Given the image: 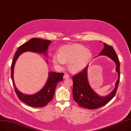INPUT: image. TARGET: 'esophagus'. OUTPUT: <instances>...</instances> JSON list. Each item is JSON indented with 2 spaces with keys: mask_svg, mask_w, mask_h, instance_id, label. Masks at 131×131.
Here are the masks:
<instances>
[{
  "mask_svg": "<svg viewBox=\"0 0 131 131\" xmlns=\"http://www.w3.org/2000/svg\"><path fill=\"white\" fill-rule=\"evenodd\" d=\"M69 75L68 74H67V73H66V74H64V75H63V78L64 79H65V78H69Z\"/></svg>",
  "mask_w": 131,
  "mask_h": 131,
  "instance_id": "esophagus-1",
  "label": "esophagus"
}]
</instances>
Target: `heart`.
I'll list each match as a JSON object with an SVG mask.
<instances>
[{"mask_svg": "<svg viewBox=\"0 0 131 131\" xmlns=\"http://www.w3.org/2000/svg\"><path fill=\"white\" fill-rule=\"evenodd\" d=\"M59 54H54L52 62L56 67L62 68L69 62L68 67L72 72L83 70L90 62L92 53L85 47L74 44L65 45L59 50Z\"/></svg>", "mask_w": 131, "mask_h": 131, "instance_id": "1", "label": "heart"}]
</instances>
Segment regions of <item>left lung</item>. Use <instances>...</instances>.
Listing matches in <instances>:
<instances>
[{"label":"left lung","mask_w":131,"mask_h":131,"mask_svg":"<svg viewBox=\"0 0 131 131\" xmlns=\"http://www.w3.org/2000/svg\"><path fill=\"white\" fill-rule=\"evenodd\" d=\"M104 48L98 56H105L111 58L116 64V71L118 73V79L115 83V88L106 96H100L90 86L87 76L88 66L80 73L73 77L72 94L74 101L84 108L89 110L99 108L108 103L113 98L118 88L120 78V63L116 53L112 46L104 43Z\"/></svg>","instance_id":"1"}]
</instances>
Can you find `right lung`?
<instances>
[{
    "instance_id": "right-lung-1",
    "label": "right lung",
    "mask_w": 131,
    "mask_h": 131,
    "mask_svg": "<svg viewBox=\"0 0 131 131\" xmlns=\"http://www.w3.org/2000/svg\"><path fill=\"white\" fill-rule=\"evenodd\" d=\"M51 43V41L50 40L33 38L20 46L14 55L11 67V77L15 91L20 101L29 106L42 107L47 105L49 102L51 101L54 94L57 84L62 81L64 73L53 71L49 72L48 80L44 87L34 94L26 95L19 91L15 84L14 72L15 63L20 55L26 51L40 53L48 57V47ZM47 62H48V61H47Z\"/></svg>"
}]
</instances>
